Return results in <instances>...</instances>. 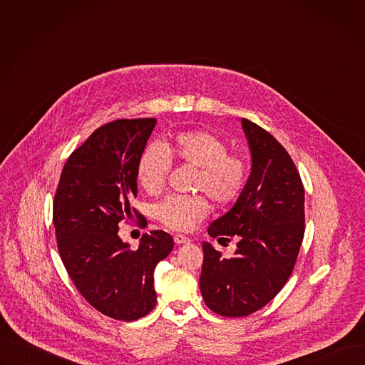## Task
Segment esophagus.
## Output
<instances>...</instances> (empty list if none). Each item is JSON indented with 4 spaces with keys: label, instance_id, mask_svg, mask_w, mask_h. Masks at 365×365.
I'll return each mask as SVG.
<instances>
[{
    "label": "esophagus",
    "instance_id": "1",
    "mask_svg": "<svg viewBox=\"0 0 365 365\" xmlns=\"http://www.w3.org/2000/svg\"><path fill=\"white\" fill-rule=\"evenodd\" d=\"M173 240H175V242H176L178 245H180V244H186V242H189V241H190L187 237H185V235H182V234H176V235L173 237Z\"/></svg>",
    "mask_w": 365,
    "mask_h": 365
}]
</instances>
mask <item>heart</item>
I'll list each match as a JSON object with an SVG mask.
<instances>
[{
    "label": "heart",
    "mask_w": 365,
    "mask_h": 365,
    "mask_svg": "<svg viewBox=\"0 0 365 365\" xmlns=\"http://www.w3.org/2000/svg\"><path fill=\"white\" fill-rule=\"evenodd\" d=\"M170 160L196 168L193 189L202 193L169 196L155 206V220L173 231H190L210 211V196L215 203H230L240 196L248 165L228 144L205 130L180 131L168 138L163 147L147 145L137 162V182L148 195H159L166 183ZM205 194L203 195L202 193Z\"/></svg>",
    "instance_id": "b5f03b06"
}]
</instances>
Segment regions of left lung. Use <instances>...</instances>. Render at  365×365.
<instances>
[{
  "mask_svg": "<svg viewBox=\"0 0 365 365\" xmlns=\"http://www.w3.org/2000/svg\"><path fill=\"white\" fill-rule=\"evenodd\" d=\"M251 173L231 210L215 220L212 238L238 237L231 258L203 242L199 279L206 306L227 318L266 306L290 277L304 234V189L286 148L264 128L241 120Z\"/></svg>",
  "mask_w": 365,
  "mask_h": 365,
  "instance_id": "obj_1",
  "label": "left lung"
}]
</instances>
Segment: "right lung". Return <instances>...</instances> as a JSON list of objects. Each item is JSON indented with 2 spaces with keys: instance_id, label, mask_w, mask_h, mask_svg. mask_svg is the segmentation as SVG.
I'll list each match as a JSON object with an SVG mask.
<instances>
[{
  "instance_id": "1",
  "label": "right lung",
  "mask_w": 365,
  "mask_h": 365,
  "mask_svg": "<svg viewBox=\"0 0 365 365\" xmlns=\"http://www.w3.org/2000/svg\"><path fill=\"white\" fill-rule=\"evenodd\" d=\"M154 118L115 120L96 128L63 166L53 200L58 250L69 277L102 315L135 321L154 309L155 266L173 248L170 234H143L137 250L118 235L123 221L147 220L130 206L137 162Z\"/></svg>"
}]
</instances>
